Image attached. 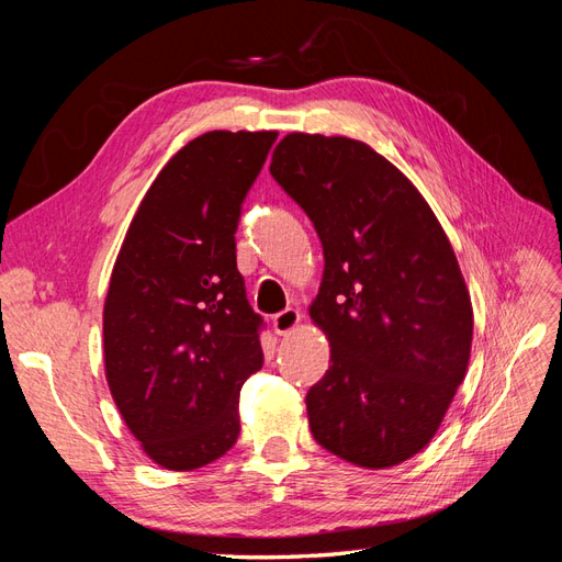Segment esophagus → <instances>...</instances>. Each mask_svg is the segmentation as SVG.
I'll return each mask as SVG.
<instances>
[{"instance_id": "esophagus-1", "label": "esophagus", "mask_w": 562, "mask_h": 562, "mask_svg": "<svg viewBox=\"0 0 562 562\" xmlns=\"http://www.w3.org/2000/svg\"><path fill=\"white\" fill-rule=\"evenodd\" d=\"M297 323H300V312H297V310H291V307L271 316V328H274L277 335L291 333V330L297 326Z\"/></svg>"}]
</instances>
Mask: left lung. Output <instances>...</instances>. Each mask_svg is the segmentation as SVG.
I'll return each instance as SVG.
<instances>
[{"instance_id": "8db88e82", "label": "left lung", "mask_w": 562, "mask_h": 562, "mask_svg": "<svg viewBox=\"0 0 562 562\" xmlns=\"http://www.w3.org/2000/svg\"><path fill=\"white\" fill-rule=\"evenodd\" d=\"M269 173L310 215L323 279L310 316L330 368L307 391L316 443L366 469L429 443L462 384L473 312L429 203L361 140L291 133Z\"/></svg>"}]
</instances>
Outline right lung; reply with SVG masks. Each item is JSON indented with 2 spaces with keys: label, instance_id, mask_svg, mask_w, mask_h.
<instances>
[{
  "label": "right lung",
  "instance_id": "1",
  "mask_svg": "<svg viewBox=\"0 0 562 562\" xmlns=\"http://www.w3.org/2000/svg\"><path fill=\"white\" fill-rule=\"evenodd\" d=\"M277 131H211L151 182L103 312L112 398L149 459L192 471L239 438V391L262 368V316L236 269L241 203Z\"/></svg>",
  "mask_w": 562,
  "mask_h": 562
}]
</instances>
